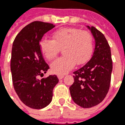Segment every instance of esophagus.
<instances>
[{
    "instance_id": "esophagus-1",
    "label": "esophagus",
    "mask_w": 125,
    "mask_h": 125,
    "mask_svg": "<svg viewBox=\"0 0 125 125\" xmlns=\"http://www.w3.org/2000/svg\"><path fill=\"white\" fill-rule=\"evenodd\" d=\"M63 77H64V75H58V78L59 79H62Z\"/></svg>"
}]
</instances>
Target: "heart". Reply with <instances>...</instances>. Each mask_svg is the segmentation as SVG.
I'll use <instances>...</instances> for the list:
<instances>
[{
  "label": "heart",
  "instance_id": "heart-1",
  "mask_svg": "<svg viewBox=\"0 0 125 125\" xmlns=\"http://www.w3.org/2000/svg\"><path fill=\"white\" fill-rule=\"evenodd\" d=\"M52 39L43 38L40 42V49L46 60H52L62 48L64 56L51 63V70L56 74L64 75L73 69L76 63L84 64L92 56L94 42L88 31L65 27L54 31Z\"/></svg>",
  "mask_w": 125,
  "mask_h": 125
}]
</instances>
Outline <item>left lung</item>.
I'll return each mask as SVG.
<instances>
[{
    "label": "left lung",
    "instance_id": "left-lung-1",
    "mask_svg": "<svg viewBox=\"0 0 125 125\" xmlns=\"http://www.w3.org/2000/svg\"><path fill=\"white\" fill-rule=\"evenodd\" d=\"M95 39L92 58L73 72L74 83L69 87L71 98L83 108L99 104L109 91L113 64L110 46L103 33L94 27L87 26Z\"/></svg>",
    "mask_w": 125,
    "mask_h": 125
}]
</instances>
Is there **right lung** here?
I'll list each match as a JSON object with an SVG mask.
<instances>
[{
    "label": "right lung",
    "mask_w": 125,
    "mask_h": 125,
    "mask_svg": "<svg viewBox=\"0 0 125 125\" xmlns=\"http://www.w3.org/2000/svg\"><path fill=\"white\" fill-rule=\"evenodd\" d=\"M55 25L35 21L23 27L13 42L10 68L14 90L21 101L33 109L47 106L59 81L56 75L39 80L49 69L40 49V41Z\"/></svg>",
    "instance_id": "add662e5"
}]
</instances>
